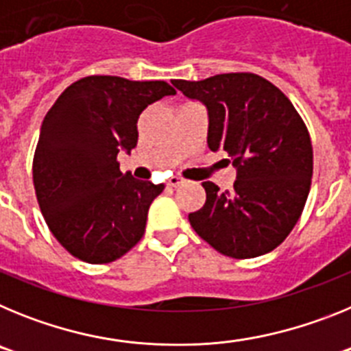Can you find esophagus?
Here are the masks:
<instances>
[{
  "label": "esophagus",
  "mask_w": 351,
  "mask_h": 351,
  "mask_svg": "<svg viewBox=\"0 0 351 351\" xmlns=\"http://www.w3.org/2000/svg\"><path fill=\"white\" fill-rule=\"evenodd\" d=\"M167 184H169V186H173V188H176V186L184 184V179L179 178V176H172V178L169 179V182H167Z\"/></svg>",
  "instance_id": "esophagus-1"
}]
</instances>
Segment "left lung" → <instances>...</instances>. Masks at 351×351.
Returning <instances> with one entry per match:
<instances>
[{
	"label": "left lung",
	"instance_id": "8db88e82",
	"mask_svg": "<svg viewBox=\"0 0 351 351\" xmlns=\"http://www.w3.org/2000/svg\"><path fill=\"white\" fill-rule=\"evenodd\" d=\"M207 107L210 151L237 169L232 191L202 182L206 204L188 214L193 230L221 255L255 258L280 246L299 221L313 176V145L287 96L256 73L172 80Z\"/></svg>",
	"mask_w": 351,
	"mask_h": 351
}]
</instances>
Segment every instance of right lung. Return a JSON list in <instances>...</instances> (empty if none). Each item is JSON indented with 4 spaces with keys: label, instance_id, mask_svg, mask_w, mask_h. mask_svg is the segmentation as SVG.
I'll return each instance as SVG.
<instances>
[{
    "label": "right lung",
    "instance_id": "right-lung-1",
    "mask_svg": "<svg viewBox=\"0 0 351 351\" xmlns=\"http://www.w3.org/2000/svg\"><path fill=\"white\" fill-rule=\"evenodd\" d=\"M176 89L163 80L91 75L68 86L42 123L33 182L45 223L61 246L88 263H108L144 235L163 184L119 170V151L138 141L147 105Z\"/></svg>",
    "mask_w": 351,
    "mask_h": 351
}]
</instances>
